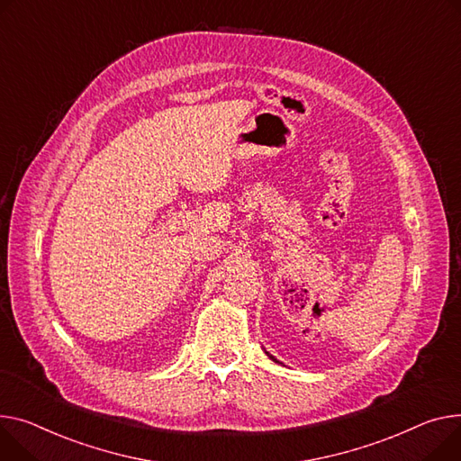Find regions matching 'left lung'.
Returning a JSON list of instances; mask_svg holds the SVG:
<instances>
[{
	"mask_svg": "<svg viewBox=\"0 0 461 461\" xmlns=\"http://www.w3.org/2000/svg\"><path fill=\"white\" fill-rule=\"evenodd\" d=\"M267 356H268V357H270V359H272V361H276V357H274V356H270V354H268V352H267ZM276 363H278V361H276Z\"/></svg>",
	"mask_w": 461,
	"mask_h": 461,
	"instance_id": "1",
	"label": "left lung"
}]
</instances>
